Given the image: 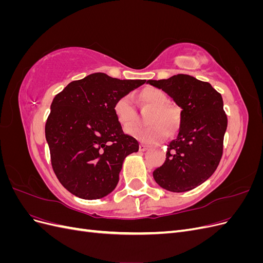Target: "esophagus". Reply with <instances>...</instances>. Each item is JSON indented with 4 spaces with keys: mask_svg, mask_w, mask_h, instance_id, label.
I'll use <instances>...</instances> for the list:
<instances>
[{
    "mask_svg": "<svg viewBox=\"0 0 263 263\" xmlns=\"http://www.w3.org/2000/svg\"><path fill=\"white\" fill-rule=\"evenodd\" d=\"M148 149H149V146H147V145H144V144H140L139 145V150L140 151H146Z\"/></svg>",
    "mask_w": 263,
    "mask_h": 263,
    "instance_id": "esophagus-1",
    "label": "esophagus"
}]
</instances>
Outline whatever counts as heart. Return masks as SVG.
<instances>
[{"mask_svg":"<svg viewBox=\"0 0 263 263\" xmlns=\"http://www.w3.org/2000/svg\"><path fill=\"white\" fill-rule=\"evenodd\" d=\"M139 101L142 105L153 107L147 117V127L129 125L125 127V133L144 142H157L162 140L166 133L171 134L179 125L178 110L168 104L166 94L157 87H146L139 93ZM113 112L119 124L128 125L136 119V112L133 106L132 97L122 95L114 103Z\"/></svg>","mask_w":263,"mask_h":263,"instance_id":"heart-1","label":"heart"}]
</instances>
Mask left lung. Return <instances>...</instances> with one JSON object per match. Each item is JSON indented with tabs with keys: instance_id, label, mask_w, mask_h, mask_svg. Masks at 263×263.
Masks as SVG:
<instances>
[{
	"instance_id": "1",
	"label": "left lung",
	"mask_w": 263,
	"mask_h": 263,
	"mask_svg": "<svg viewBox=\"0 0 263 263\" xmlns=\"http://www.w3.org/2000/svg\"><path fill=\"white\" fill-rule=\"evenodd\" d=\"M147 83L181 107L179 133L166 145L165 161L154 171V179L170 192L193 190L215 172L222 155L227 116L221 95L209 82L187 74Z\"/></svg>"
}]
</instances>
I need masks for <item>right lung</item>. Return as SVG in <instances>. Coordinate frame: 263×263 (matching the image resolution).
<instances>
[{"instance_id": "obj_1", "label": "right lung", "mask_w": 263, "mask_h": 263, "mask_svg": "<svg viewBox=\"0 0 263 263\" xmlns=\"http://www.w3.org/2000/svg\"><path fill=\"white\" fill-rule=\"evenodd\" d=\"M145 82L97 72L55 95L45 134L52 169L70 193L98 200L113 192L125 158L139 149L138 141L123 133L114 103Z\"/></svg>"}]
</instances>
